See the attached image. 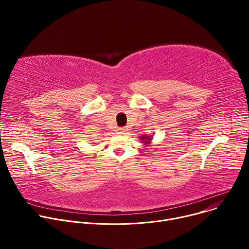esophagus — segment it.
Instances as JSON below:
<instances>
[{"label": "esophagus", "instance_id": "1", "mask_svg": "<svg viewBox=\"0 0 249 249\" xmlns=\"http://www.w3.org/2000/svg\"><path fill=\"white\" fill-rule=\"evenodd\" d=\"M125 131H126V130H125V128L121 127V128H119V129H118V134L122 135V134H124V132H125Z\"/></svg>", "mask_w": 249, "mask_h": 249}]
</instances>
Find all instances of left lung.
I'll list each match as a JSON object with an SVG mask.
<instances>
[{"label":"left lung","instance_id":"obj_1","mask_svg":"<svg viewBox=\"0 0 249 249\" xmlns=\"http://www.w3.org/2000/svg\"><path fill=\"white\" fill-rule=\"evenodd\" d=\"M140 139H141V141H143V142H144V144H145V145L150 144V143H151V141L153 140L151 136H141V137H140Z\"/></svg>","mask_w":249,"mask_h":249}]
</instances>
